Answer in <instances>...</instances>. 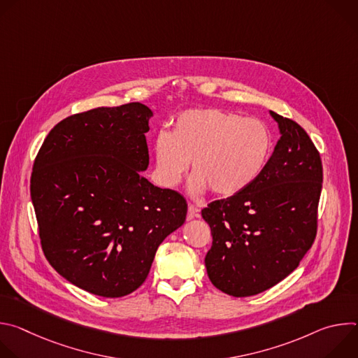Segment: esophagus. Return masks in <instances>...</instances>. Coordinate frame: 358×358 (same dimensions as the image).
Returning <instances> with one entry per match:
<instances>
[{
    "instance_id": "34e87169",
    "label": "esophagus",
    "mask_w": 358,
    "mask_h": 358,
    "mask_svg": "<svg viewBox=\"0 0 358 358\" xmlns=\"http://www.w3.org/2000/svg\"><path fill=\"white\" fill-rule=\"evenodd\" d=\"M198 214H199L198 207H196V206H189V207H188V213H187V220H188V221H189V220H194L195 217H198Z\"/></svg>"
}]
</instances>
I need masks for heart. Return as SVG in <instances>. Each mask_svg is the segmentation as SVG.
Masks as SVG:
<instances>
[{
	"label": "heart",
	"instance_id": "1",
	"mask_svg": "<svg viewBox=\"0 0 358 358\" xmlns=\"http://www.w3.org/2000/svg\"><path fill=\"white\" fill-rule=\"evenodd\" d=\"M269 129L258 119L221 109H189L173 122V131L156 137L157 178L164 187L180 182L191 162L192 192L208 187L229 196L257 180L272 152Z\"/></svg>",
	"mask_w": 358,
	"mask_h": 358
}]
</instances>
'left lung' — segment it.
Here are the masks:
<instances>
[{
	"mask_svg": "<svg viewBox=\"0 0 358 358\" xmlns=\"http://www.w3.org/2000/svg\"><path fill=\"white\" fill-rule=\"evenodd\" d=\"M269 113L280 138L262 174L201 211L213 235L206 257L208 278L234 297L258 294L283 280L316 238L320 155L296 122Z\"/></svg>",
	"mask_w": 358,
	"mask_h": 358,
	"instance_id": "1",
	"label": "left lung"
}]
</instances>
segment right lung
Listing matches in <instances>:
<instances>
[{
  "label": "right lung",
  "mask_w": 358,
  "mask_h": 358,
  "mask_svg": "<svg viewBox=\"0 0 358 358\" xmlns=\"http://www.w3.org/2000/svg\"><path fill=\"white\" fill-rule=\"evenodd\" d=\"M151 109L134 103L69 116L49 131L31 176L42 250L72 285L122 297L143 285L187 201L141 176Z\"/></svg>",
  "instance_id": "1"
}]
</instances>
